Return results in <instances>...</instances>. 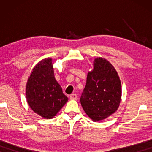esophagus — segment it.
<instances>
[{"label":"esophagus","mask_w":152,"mask_h":152,"mask_svg":"<svg viewBox=\"0 0 152 152\" xmlns=\"http://www.w3.org/2000/svg\"><path fill=\"white\" fill-rule=\"evenodd\" d=\"M70 99H72V100H75V99H77V95L75 94V93H73V94H72V95H70Z\"/></svg>","instance_id":"esophagus-1"}]
</instances>
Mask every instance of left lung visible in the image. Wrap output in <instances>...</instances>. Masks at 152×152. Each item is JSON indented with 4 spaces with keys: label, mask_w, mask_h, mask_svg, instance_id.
Wrapping results in <instances>:
<instances>
[{
    "label": "left lung",
    "mask_w": 152,
    "mask_h": 152,
    "mask_svg": "<svg viewBox=\"0 0 152 152\" xmlns=\"http://www.w3.org/2000/svg\"><path fill=\"white\" fill-rule=\"evenodd\" d=\"M121 97V81L115 68L104 58H95L80 98L86 115L94 122L106 119L117 111Z\"/></svg>",
    "instance_id": "8db88e82"
}]
</instances>
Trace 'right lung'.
I'll return each mask as SVG.
<instances>
[{
  "mask_svg": "<svg viewBox=\"0 0 152 152\" xmlns=\"http://www.w3.org/2000/svg\"><path fill=\"white\" fill-rule=\"evenodd\" d=\"M26 95L31 109L45 119L53 118L67 102L68 98L55 80L52 58L41 60L32 68Z\"/></svg>",
  "mask_w": 152,
  "mask_h": 152,
  "instance_id": "obj_1",
  "label": "right lung"
}]
</instances>
